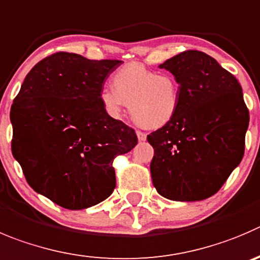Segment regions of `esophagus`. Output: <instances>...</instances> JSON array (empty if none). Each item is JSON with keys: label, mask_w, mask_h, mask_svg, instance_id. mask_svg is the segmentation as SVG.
<instances>
[{"label": "esophagus", "mask_w": 260, "mask_h": 260, "mask_svg": "<svg viewBox=\"0 0 260 260\" xmlns=\"http://www.w3.org/2000/svg\"><path fill=\"white\" fill-rule=\"evenodd\" d=\"M137 135H138V139H139V142H145V140H147V134H145V133L139 132V130H138Z\"/></svg>", "instance_id": "obj_1"}]
</instances>
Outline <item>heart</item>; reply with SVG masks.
I'll list each match as a JSON object with an SVG mask.
<instances>
[{
	"label": "heart",
	"instance_id": "obj_1",
	"mask_svg": "<svg viewBox=\"0 0 260 260\" xmlns=\"http://www.w3.org/2000/svg\"><path fill=\"white\" fill-rule=\"evenodd\" d=\"M112 88L101 89L100 102L110 117L118 118L128 103L135 123L148 128L167 125L180 107V83L172 74H159L138 62L121 66L112 75Z\"/></svg>",
	"mask_w": 260,
	"mask_h": 260
}]
</instances>
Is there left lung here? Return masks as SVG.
I'll return each mask as SVG.
<instances>
[{"label": "left lung", "instance_id": "left-lung-1", "mask_svg": "<svg viewBox=\"0 0 260 260\" xmlns=\"http://www.w3.org/2000/svg\"><path fill=\"white\" fill-rule=\"evenodd\" d=\"M159 69L176 76L181 98L176 116L147 137L154 149L152 181L158 194L198 202L216 194L240 165L249 111L231 73L200 51H185Z\"/></svg>", "mask_w": 260, "mask_h": 260}]
</instances>
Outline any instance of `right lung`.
<instances>
[{
	"instance_id": "1",
	"label": "right lung",
	"mask_w": 260,
	"mask_h": 260,
	"mask_svg": "<svg viewBox=\"0 0 260 260\" xmlns=\"http://www.w3.org/2000/svg\"><path fill=\"white\" fill-rule=\"evenodd\" d=\"M118 60L57 52L24 79L10 112L11 149L34 191L71 211L103 202L116 187V155L137 145L132 127L100 102Z\"/></svg>"
}]
</instances>
